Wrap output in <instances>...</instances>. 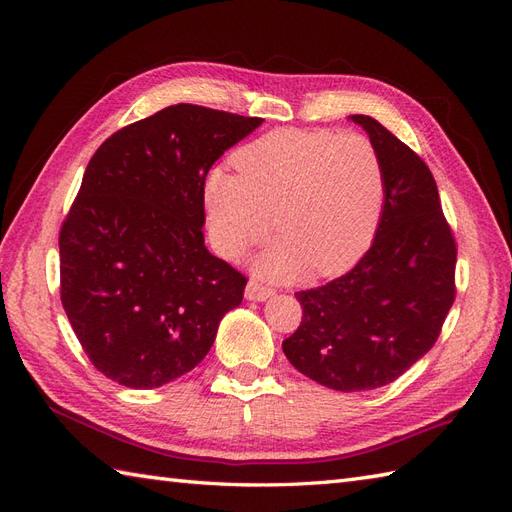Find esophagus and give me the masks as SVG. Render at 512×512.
Wrapping results in <instances>:
<instances>
[{
  "label": "esophagus",
  "instance_id": "obj_1",
  "mask_svg": "<svg viewBox=\"0 0 512 512\" xmlns=\"http://www.w3.org/2000/svg\"><path fill=\"white\" fill-rule=\"evenodd\" d=\"M273 292H275L273 288L260 284L258 280H250L245 288V297L250 301H267Z\"/></svg>",
  "mask_w": 512,
  "mask_h": 512
}]
</instances>
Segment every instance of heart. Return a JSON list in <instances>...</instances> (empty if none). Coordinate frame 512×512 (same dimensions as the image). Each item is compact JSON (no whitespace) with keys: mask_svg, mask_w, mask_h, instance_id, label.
<instances>
[{"mask_svg":"<svg viewBox=\"0 0 512 512\" xmlns=\"http://www.w3.org/2000/svg\"><path fill=\"white\" fill-rule=\"evenodd\" d=\"M232 162L239 175L211 170L203 190L211 239L224 258H239L275 226L284 237L256 271L288 280L307 265L318 275L342 273L374 243L386 173L365 134L273 130L241 147Z\"/></svg>","mask_w":512,"mask_h":512,"instance_id":"heart-1","label":"heart"}]
</instances>
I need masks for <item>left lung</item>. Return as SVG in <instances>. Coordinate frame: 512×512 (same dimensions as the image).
<instances>
[{"mask_svg":"<svg viewBox=\"0 0 512 512\" xmlns=\"http://www.w3.org/2000/svg\"><path fill=\"white\" fill-rule=\"evenodd\" d=\"M350 119L384 162L382 222L348 273L294 292L303 318L282 344L303 376L342 393L380 389L408 371L436 344L457 294V243L429 166L374 117Z\"/></svg>","mask_w":512,"mask_h":512,"instance_id":"8db88e82","label":"left lung"}]
</instances>
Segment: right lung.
Wrapping results in <instances>:
<instances>
[{
    "label": "right lung",
    "mask_w": 512,
    "mask_h": 512,
    "mask_svg": "<svg viewBox=\"0 0 512 512\" xmlns=\"http://www.w3.org/2000/svg\"><path fill=\"white\" fill-rule=\"evenodd\" d=\"M262 123L175 104L98 147L59 230V294L91 365L128 389L188 374L247 277L205 247V179Z\"/></svg>",
    "instance_id": "right-lung-1"
}]
</instances>
